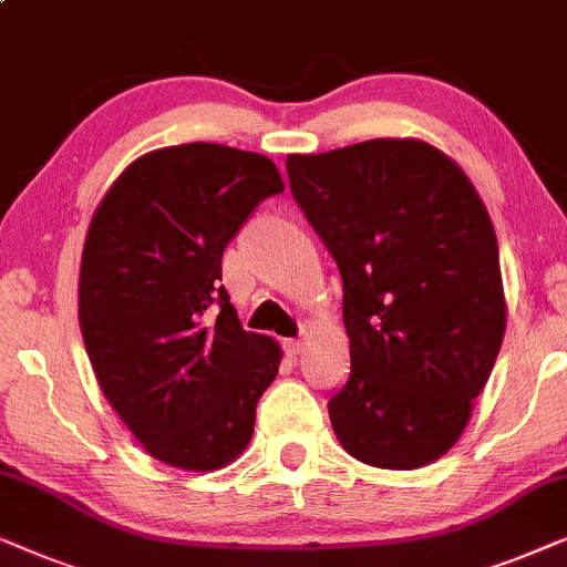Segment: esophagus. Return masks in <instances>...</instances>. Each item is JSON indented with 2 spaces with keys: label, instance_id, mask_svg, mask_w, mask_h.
Instances as JSON below:
<instances>
[{
  "label": "esophagus",
  "instance_id": "esophagus-1",
  "mask_svg": "<svg viewBox=\"0 0 567 567\" xmlns=\"http://www.w3.org/2000/svg\"><path fill=\"white\" fill-rule=\"evenodd\" d=\"M285 352L290 357H298L302 352V339H287L285 341Z\"/></svg>",
  "mask_w": 567,
  "mask_h": 567
}]
</instances>
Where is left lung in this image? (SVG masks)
<instances>
[{"label": "left lung", "mask_w": 567, "mask_h": 567, "mask_svg": "<svg viewBox=\"0 0 567 567\" xmlns=\"http://www.w3.org/2000/svg\"><path fill=\"white\" fill-rule=\"evenodd\" d=\"M285 166L344 282L352 372L329 401L337 440L364 465L424 467L465 432L504 341L491 215L465 172L416 138Z\"/></svg>", "instance_id": "obj_1"}]
</instances>
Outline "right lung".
Masks as SVG:
<instances>
[{"label":"right lung","mask_w":567,"mask_h":567,"mask_svg":"<svg viewBox=\"0 0 567 567\" xmlns=\"http://www.w3.org/2000/svg\"><path fill=\"white\" fill-rule=\"evenodd\" d=\"M282 189L267 156L182 143L135 158L92 215L79 269L86 354L117 416L166 465L210 473L251 442L282 349L241 329L220 259Z\"/></svg>","instance_id":"add662e5"}]
</instances>
